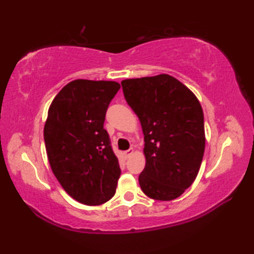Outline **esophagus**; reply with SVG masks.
<instances>
[{
  "mask_svg": "<svg viewBox=\"0 0 254 254\" xmlns=\"http://www.w3.org/2000/svg\"><path fill=\"white\" fill-rule=\"evenodd\" d=\"M133 152H134V150L133 149H128V150H127V151H124L123 152V154H124V157H126L127 159L131 156V154H133Z\"/></svg>",
  "mask_w": 254,
  "mask_h": 254,
  "instance_id": "1",
  "label": "esophagus"
}]
</instances>
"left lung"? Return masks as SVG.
Returning a JSON list of instances; mask_svg holds the SVG:
<instances>
[{
	"mask_svg": "<svg viewBox=\"0 0 254 254\" xmlns=\"http://www.w3.org/2000/svg\"><path fill=\"white\" fill-rule=\"evenodd\" d=\"M121 85L144 135L141 189L152 199L178 198L194 183L204 156L199 101L187 86L167 74L124 79Z\"/></svg>",
	"mask_w": 254,
	"mask_h": 254,
	"instance_id": "obj_1",
	"label": "left lung"
}]
</instances>
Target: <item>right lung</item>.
<instances>
[{
	"label": "right lung",
	"instance_id": "obj_1",
	"mask_svg": "<svg viewBox=\"0 0 254 254\" xmlns=\"http://www.w3.org/2000/svg\"><path fill=\"white\" fill-rule=\"evenodd\" d=\"M120 87L117 81L76 79L49 106L44 137L51 170L81 204L102 205L117 190L121 169L104 121Z\"/></svg>",
	"mask_w": 254,
	"mask_h": 254
}]
</instances>
